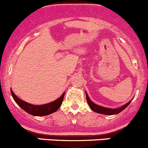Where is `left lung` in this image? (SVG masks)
Segmentation results:
<instances>
[{"mask_svg":"<svg viewBox=\"0 0 148 148\" xmlns=\"http://www.w3.org/2000/svg\"><path fill=\"white\" fill-rule=\"evenodd\" d=\"M86 100H87V102L88 103L89 106H90V109H91L92 111H93V112H96V113L101 114H106V115L117 114L120 113L121 112H122L125 108H127V106H128V105L130 103V102L132 101V100L130 101L127 102L126 104L123 105V106H122L121 107L116 108V109H112V108L103 107V106H99V105L96 104V103H93V102L90 100V98H89L88 96L86 91Z\"/></svg>","mask_w":148,"mask_h":148,"instance_id":"8db88e82","label":"left lung"}]
</instances>
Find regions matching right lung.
<instances>
[{
	"mask_svg": "<svg viewBox=\"0 0 148 148\" xmlns=\"http://www.w3.org/2000/svg\"><path fill=\"white\" fill-rule=\"evenodd\" d=\"M11 92L13 99L15 101L16 103L21 109H24L25 112L33 116H46V115H49L55 112L60 107L62 101H63L64 96H65V93H63L60 97L50 103L42 105H33L20 99L18 96H16L12 90H11Z\"/></svg>",
	"mask_w": 148,
	"mask_h": 148,
	"instance_id": "right-lung-1",
	"label": "right lung"
}]
</instances>
